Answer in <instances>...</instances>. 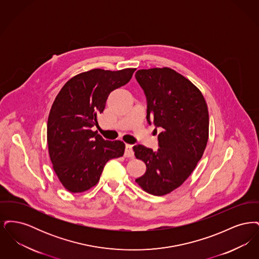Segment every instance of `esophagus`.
I'll use <instances>...</instances> for the list:
<instances>
[{
  "label": "esophagus",
  "mask_w": 259,
  "mask_h": 259,
  "mask_svg": "<svg viewBox=\"0 0 259 259\" xmlns=\"http://www.w3.org/2000/svg\"><path fill=\"white\" fill-rule=\"evenodd\" d=\"M125 157H133L134 156V151L132 148V145H126L125 147Z\"/></svg>",
  "instance_id": "obj_1"
}]
</instances>
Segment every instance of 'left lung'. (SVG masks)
<instances>
[{"label": "left lung", "instance_id": "obj_1", "mask_svg": "<svg viewBox=\"0 0 259 259\" xmlns=\"http://www.w3.org/2000/svg\"><path fill=\"white\" fill-rule=\"evenodd\" d=\"M136 79L148 103L147 120L158 135V149L133 147L147 171L136 183L161 196L183 185L203 156L209 138V111L201 91L170 68L139 70Z\"/></svg>", "mask_w": 259, "mask_h": 259}]
</instances>
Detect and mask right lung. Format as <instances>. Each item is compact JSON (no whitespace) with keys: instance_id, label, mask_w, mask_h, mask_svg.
<instances>
[{"instance_id":"obj_1","label":"right lung","mask_w":259,"mask_h":259,"mask_svg":"<svg viewBox=\"0 0 259 259\" xmlns=\"http://www.w3.org/2000/svg\"><path fill=\"white\" fill-rule=\"evenodd\" d=\"M136 69H94L76 74L62 87L48 120V145L53 170L63 186L83 192L96 185L106 163L124 154L121 141H108L93 131L99 126L111 91L129 82Z\"/></svg>"}]
</instances>
